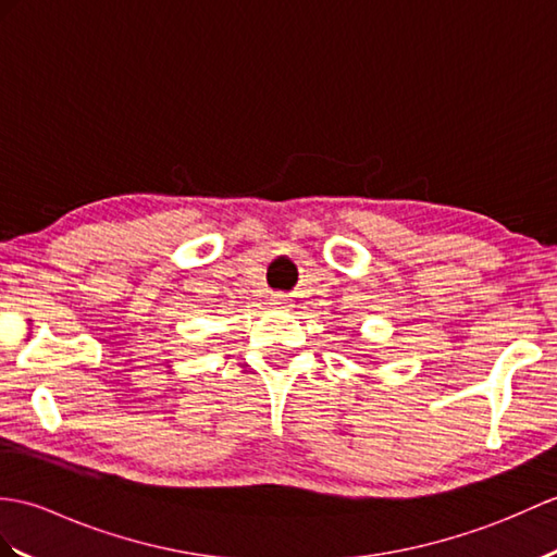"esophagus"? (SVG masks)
<instances>
[{"mask_svg":"<svg viewBox=\"0 0 557 557\" xmlns=\"http://www.w3.org/2000/svg\"><path fill=\"white\" fill-rule=\"evenodd\" d=\"M273 304L275 306H280V308H289V299H287V296H284V294H275V299H273Z\"/></svg>","mask_w":557,"mask_h":557,"instance_id":"1","label":"esophagus"}]
</instances>
